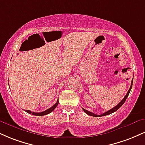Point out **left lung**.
<instances>
[{"instance_id":"left-lung-1","label":"left lung","mask_w":145,"mask_h":145,"mask_svg":"<svg viewBox=\"0 0 145 145\" xmlns=\"http://www.w3.org/2000/svg\"><path fill=\"white\" fill-rule=\"evenodd\" d=\"M132 83H133V79H132V84H131V86H130V89H129L128 92H127V94H126V95H125V96L124 97V98H123V99H122V100H121V101L120 103L119 104L117 105L116 107H114L113 108H112V109H110V110L107 111V112L103 113V114H101V115H97V114H95V113H94L90 112V111H87V110H86V109H83V108H82L83 111H84V112L86 113V114H88V116H93V117H102V116H107V115H109V114H111V113L115 112V111H116L117 110H118V109H120V108L121 107V106L123 105V104L125 103V100H126V99L128 98L129 94H130V90H131V88H132Z\"/></svg>"}]
</instances>
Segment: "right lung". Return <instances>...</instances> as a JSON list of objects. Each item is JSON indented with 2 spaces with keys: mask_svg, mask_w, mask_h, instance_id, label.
Returning <instances> with one entry per match:
<instances>
[{
  "mask_svg": "<svg viewBox=\"0 0 145 145\" xmlns=\"http://www.w3.org/2000/svg\"><path fill=\"white\" fill-rule=\"evenodd\" d=\"M58 104H59V100H57V103H55V105H54L53 106H52V107H50V108H49V109H46V111H42V112H40V113H35V112H32V111H29V110H25V111H26V112H27V113H29V114H32V115H34V116H45V115H47V114H48V113H51L52 111H53L54 110V109H55L56 107H57V106L58 105Z\"/></svg>",
  "mask_w": 145,
  "mask_h": 145,
  "instance_id": "1",
  "label": "right lung"
}]
</instances>
